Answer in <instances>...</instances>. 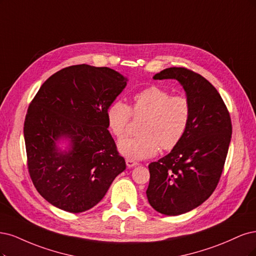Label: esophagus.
I'll list each match as a JSON object with an SVG mask.
<instances>
[{
    "label": "esophagus",
    "mask_w": 256,
    "mask_h": 256,
    "mask_svg": "<svg viewBox=\"0 0 256 256\" xmlns=\"http://www.w3.org/2000/svg\"><path fill=\"white\" fill-rule=\"evenodd\" d=\"M126 166H128V168H133V167H135V166H137V164H138L137 162H135V160H130V158H126Z\"/></svg>",
    "instance_id": "34e87169"
}]
</instances>
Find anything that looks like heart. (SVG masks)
Wrapping results in <instances>:
<instances>
[{
    "mask_svg": "<svg viewBox=\"0 0 256 256\" xmlns=\"http://www.w3.org/2000/svg\"><path fill=\"white\" fill-rule=\"evenodd\" d=\"M134 114H146L142 135L122 138L119 152L130 160H144L158 154L162 146L173 149L185 135L190 120V104L184 96H171L166 89L150 86L133 96ZM130 107L122 100L114 101L106 110L107 126L116 137L126 134Z\"/></svg>",
    "mask_w": 256,
    "mask_h": 256,
    "instance_id": "1",
    "label": "heart"
}]
</instances>
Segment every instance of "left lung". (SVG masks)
Listing matches in <instances>:
<instances>
[{"mask_svg":"<svg viewBox=\"0 0 256 256\" xmlns=\"http://www.w3.org/2000/svg\"><path fill=\"white\" fill-rule=\"evenodd\" d=\"M154 80H176L190 104V120L171 152L149 164L146 196L162 215H182L201 205L215 190L232 136L230 114L217 89L186 68H167Z\"/></svg>","mask_w":256,"mask_h":256,"instance_id":"obj_1","label":"left lung"}]
</instances>
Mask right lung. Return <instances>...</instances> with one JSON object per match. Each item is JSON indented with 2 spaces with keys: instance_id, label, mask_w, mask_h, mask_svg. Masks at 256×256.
<instances>
[{
  "instance_id": "obj_1",
  "label": "right lung",
  "mask_w": 256,
  "mask_h": 256,
  "mask_svg": "<svg viewBox=\"0 0 256 256\" xmlns=\"http://www.w3.org/2000/svg\"><path fill=\"white\" fill-rule=\"evenodd\" d=\"M128 80L107 67L71 66L48 78L32 101L23 130L28 172L55 208H92L126 170L106 110Z\"/></svg>"
}]
</instances>
